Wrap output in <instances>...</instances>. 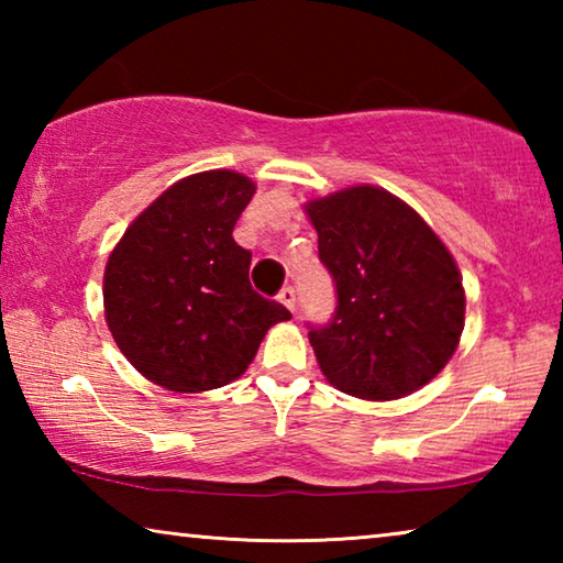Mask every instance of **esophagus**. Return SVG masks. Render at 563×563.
Masks as SVG:
<instances>
[{"label":"esophagus","mask_w":563,"mask_h":563,"mask_svg":"<svg viewBox=\"0 0 563 563\" xmlns=\"http://www.w3.org/2000/svg\"><path fill=\"white\" fill-rule=\"evenodd\" d=\"M278 298H280V302H283L285 308H288L290 312L295 310V300H298V298H295V288H290V285H288V288H283V290H280Z\"/></svg>","instance_id":"1"}]
</instances>
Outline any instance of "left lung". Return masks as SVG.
Instances as JSON below:
<instances>
[{
	"label": "left lung",
	"instance_id": "obj_1",
	"mask_svg": "<svg viewBox=\"0 0 563 563\" xmlns=\"http://www.w3.org/2000/svg\"><path fill=\"white\" fill-rule=\"evenodd\" d=\"M338 310L310 330L318 365L340 393L385 402L444 369L464 330V288L450 247L385 188L362 184L305 203Z\"/></svg>",
	"mask_w": 563,
	"mask_h": 563
}]
</instances>
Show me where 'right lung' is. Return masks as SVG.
Instances as JSON below:
<instances>
[{
	"instance_id": "add662e5",
	"label": "right lung",
	"mask_w": 563,
	"mask_h": 563,
	"mask_svg": "<svg viewBox=\"0 0 563 563\" xmlns=\"http://www.w3.org/2000/svg\"><path fill=\"white\" fill-rule=\"evenodd\" d=\"M255 184L228 168L176 180L113 247L103 271V316L141 375L170 393H208L241 377L280 302L251 288V251L233 225Z\"/></svg>"
}]
</instances>
